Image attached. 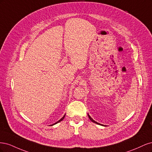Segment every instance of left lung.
Wrapping results in <instances>:
<instances>
[{"instance_id":"left-lung-1","label":"left lung","mask_w":152,"mask_h":152,"mask_svg":"<svg viewBox=\"0 0 152 152\" xmlns=\"http://www.w3.org/2000/svg\"><path fill=\"white\" fill-rule=\"evenodd\" d=\"M88 117H89V118L90 119V120L93 122H94V123H95V124H98V125H101V126H104V125H103V124H99V123H98V122H96L95 121H94L93 118H92L91 117V116L89 115L88 114Z\"/></svg>"}]
</instances>
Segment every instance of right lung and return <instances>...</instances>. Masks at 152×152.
I'll use <instances>...</instances> for the list:
<instances>
[{
  "label": "right lung",
  "instance_id": "1",
  "mask_svg": "<svg viewBox=\"0 0 152 152\" xmlns=\"http://www.w3.org/2000/svg\"><path fill=\"white\" fill-rule=\"evenodd\" d=\"M65 115H64V116H63V117H62V118L60 119V120H59L58 122H56V123L54 124H52V125H50V126H53V125H54V124H56L57 123H58V122H61V121H63V118H65Z\"/></svg>",
  "mask_w": 152,
  "mask_h": 152
}]
</instances>
